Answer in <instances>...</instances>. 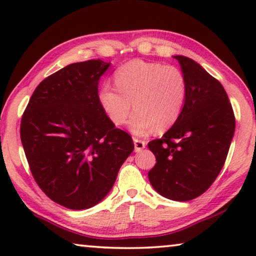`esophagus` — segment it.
Returning <instances> with one entry per match:
<instances>
[{
  "label": "esophagus",
  "instance_id": "34e87169",
  "mask_svg": "<svg viewBox=\"0 0 256 256\" xmlns=\"http://www.w3.org/2000/svg\"><path fill=\"white\" fill-rule=\"evenodd\" d=\"M132 141H134L135 152H141L142 149H144V148H146V142H144V141H142V140H138V138H132Z\"/></svg>",
  "mask_w": 256,
  "mask_h": 256
}]
</instances>
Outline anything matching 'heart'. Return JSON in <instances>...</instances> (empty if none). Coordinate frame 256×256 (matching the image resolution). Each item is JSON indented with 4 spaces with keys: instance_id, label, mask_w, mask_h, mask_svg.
Here are the masks:
<instances>
[{
    "instance_id": "1",
    "label": "heart",
    "mask_w": 256,
    "mask_h": 256,
    "mask_svg": "<svg viewBox=\"0 0 256 256\" xmlns=\"http://www.w3.org/2000/svg\"><path fill=\"white\" fill-rule=\"evenodd\" d=\"M116 88L104 84L99 90V102L114 124H124L136 110L129 128L136 135L169 129L184 110L188 82L176 66L143 60L129 62L114 74Z\"/></svg>"
}]
</instances>
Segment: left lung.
<instances>
[{
    "instance_id": "obj_1",
    "label": "left lung",
    "mask_w": 256,
    "mask_h": 256,
    "mask_svg": "<svg viewBox=\"0 0 256 256\" xmlns=\"http://www.w3.org/2000/svg\"><path fill=\"white\" fill-rule=\"evenodd\" d=\"M174 58L188 82L186 102L172 127L148 143L156 157L148 177L163 197L188 202L204 194L222 171L236 116L226 90L214 76L190 58Z\"/></svg>"
}]
</instances>
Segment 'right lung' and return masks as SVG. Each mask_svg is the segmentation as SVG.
<instances>
[{
  "mask_svg": "<svg viewBox=\"0 0 256 256\" xmlns=\"http://www.w3.org/2000/svg\"><path fill=\"white\" fill-rule=\"evenodd\" d=\"M108 66L92 59L54 72L36 87L22 115L20 141L34 180L71 210L102 200L134 150L132 136L99 102L98 85Z\"/></svg>",
  "mask_w": 256,
  "mask_h": 256,
  "instance_id": "right-lung-1",
  "label": "right lung"
}]
</instances>
